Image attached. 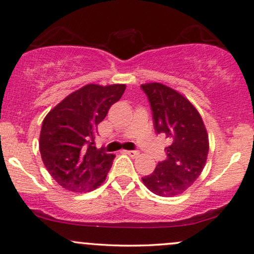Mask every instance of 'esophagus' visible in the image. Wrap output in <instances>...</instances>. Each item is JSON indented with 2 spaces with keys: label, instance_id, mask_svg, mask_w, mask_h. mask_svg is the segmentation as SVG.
<instances>
[{
  "label": "esophagus",
  "instance_id": "34e87169",
  "mask_svg": "<svg viewBox=\"0 0 254 254\" xmlns=\"http://www.w3.org/2000/svg\"><path fill=\"white\" fill-rule=\"evenodd\" d=\"M125 153H127V155H129L130 157H132V158H136V157L139 155V152H138V151H133V150L125 151Z\"/></svg>",
  "mask_w": 254,
  "mask_h": 254
}]
</instances>
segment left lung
Returning a JSON list of instances; mask_svg holds the SVG:
<instances>
[{
    "label": "left lung",
    "mask_w": 254,
    "mask_h": 254,
    "mask_svg": "<svg viewBox=\"0 0 254 254\" xmlns=\"http://www.w3.org/2000/svg\"><path fill=\"white\" fill-rule=\"evenodd\" d=\"M140 86L149 98L156 132L171 140L166 159L142 181L155 194L175 197L193 184L206 164V127L197 109L177 90L157 82Z\"/></svg>",
    "instance_id": "1"
}]
</instances>
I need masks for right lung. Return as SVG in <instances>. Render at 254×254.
Returning a JSON list of instances; mask_svg holds the SVG:
<instances>
[{"label": "right lung", "instance_id": "right-lung-1", "mask_svg": "<svg viewBox=\"0 0 254 254\" xmlns=\"http://www.w3.org/2000/svg\"><path fill=\"white\" fill-rule=\"evenodd\" d=\"M125 84H86L66 96L43 120L40 152L59 185L71 192L96 190L107 178L115 155L95 146L97 125L120 101Z\"/></svg>", "mask_w": 254, "mask_h": 254}]
</instances>
